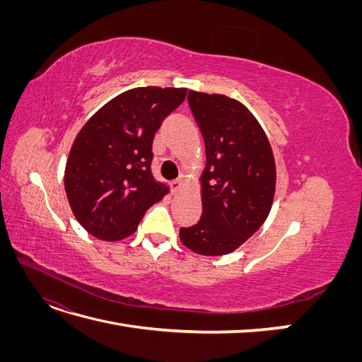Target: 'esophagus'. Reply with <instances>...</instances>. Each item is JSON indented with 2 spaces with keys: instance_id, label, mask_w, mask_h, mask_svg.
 <instances>
[{
  "instance_id": "1",
  "label": "esophagus",
  "mask_w": 362,
  "mask_h": 362,
  "mask_svg": "<svg viewBox=\"0 0 362 362\" xmlns=\"http://www.w3.org/2000/svg\"><path fill=\"white\" fill-rule=\"evenodd\" d=\"M170 187H172V192L177 193L181 187H182V180H175L170 182Z\"/></svg>"
}]
</instances>
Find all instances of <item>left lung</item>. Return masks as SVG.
<instances>
[{
	"label": "left lung",
	"mask_w": 362,
	"mask_h": 362,
	"mask_svg": "<svg viewBox=\"0 0 362 362\" xmlns=\"http://www.w3.org/2000/svg\"><path fill=\"white\" fill-rule=\"evenodd\" d=\"M206 164L201 177L202 216L180 229L184 246L199 255L231 254L267 218L276 185L269 139L247 108L225 95L189 92Z\"/></svg>",
	"instance_id": "8db88e82"
}]
</instances>
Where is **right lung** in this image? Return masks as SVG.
<instances>
[{"label":"right lung","mask_w":362,"mask_h":362,"mask_svg":"<svg viewBox=\"0 0 362 362\" xmlns=\"http://www.w3.org/2000/svg\"><path fill=\"white\" fill-rule=\"evenodd\" d=\"M187 89L136 87L103 105L74 140L64 169L72 213L105 242L133 234L146 210L169 192L152 177V141Z\"/></svg>","instance_id":"1"}]
</instances>
